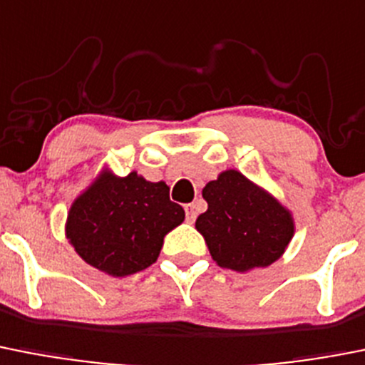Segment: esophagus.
<instances>
[{
  "label": "esophagus",
  "mask_w": 365,
  "mask_h": 365,
  "mask_svg": "<svg viewBox=\"0 0 365 365\" xmlns=\"http://www.w3.org/2000/svg\"><path fill=\"white\" fill-rule=\"evenodd\" d=\"M185 212H186V220H188V222H193V220H195V217H197L195 206H193V205H186L185 206Z\"/></svg>",
  "instance_id": "1"
}]
</instances>
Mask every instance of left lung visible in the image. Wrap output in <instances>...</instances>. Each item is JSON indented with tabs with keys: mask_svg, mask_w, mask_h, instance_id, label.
<instances>
[{
	"mask_svg": "<svg viewBox=\"0 0 365 365\" xmlns=\"http://www.w3.org/2000/svg\"><path fill=\"white\" fill-rule=\"evenodd\" d=\"M202 197L208 210L197 217L195 228L220 267L248 272L286 252L295 232L292 213L240 172H222L205 186Z\"/></svg>",
	"mask_w": 365,
	"mask_h": 365,
	"instance_id": "obj_1",
	"label": "left lung"
}]
</instances>
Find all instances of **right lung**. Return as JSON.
Listing matches in <instances>:
<instances>
[{
  "mask_svg": "<svg viewBox=\"0 0 365 365\" xmlns=\"http://www.w3.org/2000/svg\"><path fill=\"white\" fill-rule=\"evenodd\" d=\"M182 220L185 210L170 200L166 182H150L135 172L115 177L105 170L73 200L66 239L86 264L126 277L152 266L166 233Z\"/></svg>",
  "mask_w": 365,
  "mask_h": 365,
  "instance_id": "1",
  "label": "right lung"
}]
</instances>
